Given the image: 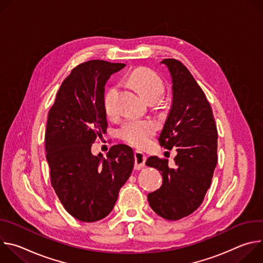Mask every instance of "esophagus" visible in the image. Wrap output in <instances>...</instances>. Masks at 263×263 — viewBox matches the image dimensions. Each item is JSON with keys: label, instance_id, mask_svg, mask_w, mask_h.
<instances>
[{"label": "esophagus", "instance_id": "esophagus-1", "mask_svg": "<svg viewBox=\"0 0 263 263\" xmlns=\"http://www.w3.org/2000/svg\"><path fill=\"white\" fill-rule=\"evenodd\" d=\"M134 158H135V164H134L135 170H141L144 166V163H145V160H146L145 154L140 152V151H135L134 152Z\"/></svg>", "mask_w": 263, "mask_h": 263}]
</instances>
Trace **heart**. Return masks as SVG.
Here are the masks:
<instances>
[{
	"instance_id": "obj_1",
	"label": "heart",
	"mask_w": 263,
	"mask_h": 263,
	"mask_svg": "<svg viewBox=\"0 0 263 263\" xmlns=\"http://www.w3.org/2000/svg\"><path fill=\"white\" fill-rule=\"evenodd\" d=\"M128 82L146 101L154 102L164 92V82L154 70L139 67L134 69L128 78ZM118 87H111L104 96L103 105L105 114L112 117L118 111ZM156 131V125L151 121L129 120L118 130V135L126 142L135 146H144Z\"/></svg>"
}]
</instances>
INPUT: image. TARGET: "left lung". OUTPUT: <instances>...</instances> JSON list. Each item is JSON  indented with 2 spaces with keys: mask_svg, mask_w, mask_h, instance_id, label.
Listing matches in <instances>:
<instances>
[{
  "mask_svg": "<svg viewBox=\"0 0 263 263\" xmlns=\"http://www.w3.org/2000/svg\"><path fill=\"white\" fill-rule=\"evenodd\" d=\"M172 79V105L159 136L167 149L176 147L175 167L157 156L145 164L162 175V185L147 195L151 208L161 217L176 220L199 208L211 184L217 162V130L205 93L176 59H163Z\"/></svg>",
  "mask_w": 263,
  "mask_h": 263,
  "instance_id": "1",
  "label": "left lung"
}]
</instances>
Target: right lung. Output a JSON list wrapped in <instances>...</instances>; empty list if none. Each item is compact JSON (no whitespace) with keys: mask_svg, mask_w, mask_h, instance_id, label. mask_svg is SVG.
<instances>
[{"mask_svg":"<svg viewBox=\"0 0 263 263\" xmlns=\"http://www.w3.org/2000/svg\"><path fill=\"white\" fill-rule=\"evenodd\" d=\"M125 66L90 60L74 67L49 112L46 151L51 182L65 210L81 221H97L112 211L134 166L133 149L126 144L111 146L106 158L91 153V144L107 128L106 82Z\"/></svg>","mask_w":263,"mask_h":263,"instance_id":"right-lung-1","label":"right lung"}]
</instances>
